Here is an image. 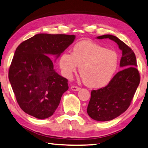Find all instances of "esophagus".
<instances>
[{
    "label": "esophagus",
    "instance_id": "obj_1",
    "mask_svg": "<svg viewBox=\"0 0 148 148\" xmlns=\"http://www.w3.org/2000/svg\"><path fill=\"white\" fill-rule=\"evenodd\" d=\"M71 88L72 90H74V91H78V90L81 89L80 87H77V86H71Z\"/></svg>",
    "mask_w": 148,
    "mask_h": 148
}]
</instances>
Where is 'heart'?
<instances>
[{
	"instance_id": "heart-1",
	"label": "heart",
	"mask_w": 148,
	"mask_h": 148,
	"mask_svg": "<svg viewBox=\"0 0 148 148\" xmlns=\"http://www.w3.org/2000/svg\"><path fill=\"white\" fill-rule=\"evenodd\" d=\"M116 52L87 41L79 42L73 47L71 53L65 52L60 60L61 72L71 79L79 66L82 80L90 88L105 87L112 80L119 65Z\"/></svg>"
}]
</instances>
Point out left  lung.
<instances>
[{"instance_id":"obj_1","label":"left lung","mask_w":148,"mask_h":148,"mask_svg":"<svg viewBox=\"0 0 148 148\" xmlns=\"http://www.w3.org/2000/svg\"><path fill=\"white\" fill-rule=\"evenodd\" d=\"M97 38L114 41L122 51L120 66L123 69L118 72L106 87L92 90L87 106V113L91 119L104 122L113 120L128 108L140 84V75L136 67L135 53L130 47L112 35Z\"/></svg>"}]
</instances>
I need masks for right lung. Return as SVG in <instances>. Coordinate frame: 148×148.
Here are the masks:
<instances>
[{
	"label": "right lung",
	"mask_w": 148,
	"mask_h": 148,
	"mask_svg": "<svg viewBox=\"0 0 148 148\" xmlns=\"http://www.w3.org/2000/svg\"><path fill=\"white\" fill-rule=\"evenodd\" d=\"M75 38V35L38 34L16 49L8 79L22 110L39 119L53 114L68 80L56 72L50 58H58Z\"/></svg>",
	"instance_id": "add662e5"
}]
</instances>
